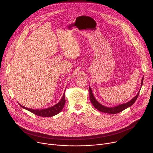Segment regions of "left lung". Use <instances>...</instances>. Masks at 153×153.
Instances as JSON below:
<instances>
[{
    "instance_id": "8db88e82",
    "label": "left lung",
    "mask_w": 153,
    "mask_h": 153,
    "mask_svg": "<svg viewBox=\"0 0 153 153\" xmlns=\"http://www.w3.org/2000/svg\"><path fill=\"white\" fill-rule=\"evenodd\" d=\"M143 83V77L142 78L141 80V88L142 87ZM140 91L138 92L137 95H136L135 97H134L131 100H130L129 102H128L125 103H122L120 104V105H118L117 106L115 107H105L103 106L102 104H100L97 100L95 99V97L93 95L92 93V91L91 89V87L89 86V97H90V100L91 103H92V105H94V107L98 110L100 111L103 112V113H106V114H116L119 113V112H121L123 110H125L126 108H127L128 107H131L133 104L135 102V101L137 99L138 95L140 94Z\"/></svg>"
}]
</instances>
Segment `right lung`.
Here are the masks:
<instances>
[{"label": "right lung", "instance_id": "obj_1", "mask_svg": "<svg viewBox=\"0 0 153 153\" xmlns=\"http://www.w3.org/2000/svg\"><path fill=\"white\" fill-rule=\"evenodd\" d=\"M65 91H64V92L63 94L62 97L61 99V100L58 103H56V105L54 106L50 107L49 108H45V109H31L28 108H26L25 107H23L19 103V105L24 109H26L27 110L30 111L31 113L34 114L36 115L39 116V117H50L54 116L58 114L59 113L62 111L64 105H65L66 103V100H65Z\"/></svg>", "mask_w": 153, "mask_h": 153}]
</instances>
